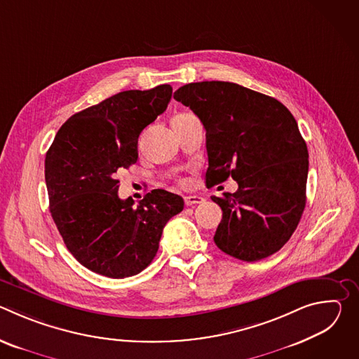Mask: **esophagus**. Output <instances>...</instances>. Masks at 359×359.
<instances>
[{"label": "esophagus", "instance_id": "34e87169", "mask_svg": "<svg viewBox=\"0 0 359 359\" xmlns=\"http://www.w3.org/2000/svg\"><path fill=\"white\" fill-rule=\"evenodd\" d=\"M204 201H206V198L201 197V196H197V194L186 196L184 197V204H186V206H193V204H200V203H204Z\"/></svg>", "mask_w": 359, "mask_h": 359}]
</instances>
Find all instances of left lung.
<instances>
[{
	"mask_svg": "<svg viewBox=\"0 0 359 359\" xmlns=\"http://www.w3.org/2000/svg\"><path fill=\"white\" fill-rule=\"evenodd\" d=\"M173 97L206 129L212 187L230 176L236 193L212 196L223 210L216 245L243 262L278 251L305 208L309 150L297 121L277 99L223 81L193 82Z\"/></svg>",
	"mask_w": 359,
	"mask_h": 359,
	"instance_id": "1",
	"label": "left lung"
}]
</instances>
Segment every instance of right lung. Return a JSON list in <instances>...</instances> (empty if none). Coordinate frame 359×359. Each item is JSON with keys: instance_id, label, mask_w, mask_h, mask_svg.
<instances>
[{"instance_id": "right-lung-1", "label": "right lung", "mask_w": 359, "mask_h": 359, "mask_svg": "<svg viewBox=\"0 0 359 359\" xmlns=\"http://www.w3.org/2000/svg\"><path fill=\"white\" fill-rule=\"evenodd\" d=\"M170 97V85L119 92L72 115L46 151L50 216L71 254L96 274H139L155 259L166 223L183 210V198L163 189L137 208L118 196L116 172L136 163L140 132Z\"/></svg>"}]
</instances>
